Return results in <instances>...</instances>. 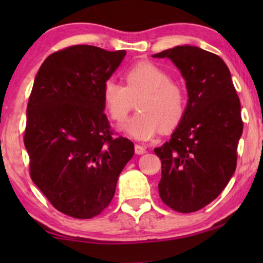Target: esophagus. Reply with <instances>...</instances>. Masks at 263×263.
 Here are the masks:
<instances>
[{"mask_svg":"<svg viewBox=\"0 0 263 263\" xmlns=\"http://www.w3.org/2000/svg\"><path fill=\"white\" fill-rule=\"evenodd\" d=\"M135 153L136 154H143V153H146V148L143 146H141V145H138V143H136L135 145Z\"/></svg>","mask_w":263,"mask_h":263,"instance_id":"34e87169","label":"esophagus"}]
</instances>
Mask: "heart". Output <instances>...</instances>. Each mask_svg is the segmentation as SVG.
Wrapping results in <instances>:
<instances>
[{"label": "heart", "instance_id": "obj_1", "mask_svg": "<svg viewBox=\"0 0 263 263\" xmlns=\"http://www.w3.org/2000/svg\"><path fill=\"white\" fill-rule=\"evenodd\" d=\"M171 80V75L156 63H136L125 71L124 85L112 79L104 82V107L111 120L121 123L139 100L140 112L123 125V130L140 141L152 139L161 129L174 130L185 116L186 96Z\"/></svg>", "mask_w": 263, "mask_h": 263}]
</instances>
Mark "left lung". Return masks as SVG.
I'll return each mask as SVG.
<instances>
[{
  "label": "left lung",
  "mask_w": 263,
  "mask_h": 263,
  "mask_svg": "<svg viewBox=\"0 0 263 263\" xmlns=\"http://www.w3.org/2000/svg\"><path fill=\"white\" fill-rule=\"evenodd\" d=\"M153 57L175 63L189 98L170 141L154 148L161 160L158 189L171 210L192 213L217 199L236 170L243 132L239 98L228 66L215 53L183 45Z\"/></svg>",
  "instance_id": "8db88e82"
}]
</instances>
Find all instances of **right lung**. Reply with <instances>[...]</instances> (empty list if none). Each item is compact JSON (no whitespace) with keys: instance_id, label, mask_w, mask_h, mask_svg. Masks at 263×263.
Returning a JSON list of instances; mask_svg holds the SVG:
<instances>
[{"instance_id":"right-lung-1","label":"right lung","mask_w":263,"mask_h":263,"mask_svg":"<svg viewBox=\"0 0 263 263\" xmlns=\"http://www.w3.org/2000/svg\"><path fill=\"white\" fill-rule=\"evenodd\" d=\"M93 45L50 55L28 98L24 143L32 181L57 211L77 219L102 213L134 143L112 138L102 88L125 56Z\"/></svg>"}]
</instances>
